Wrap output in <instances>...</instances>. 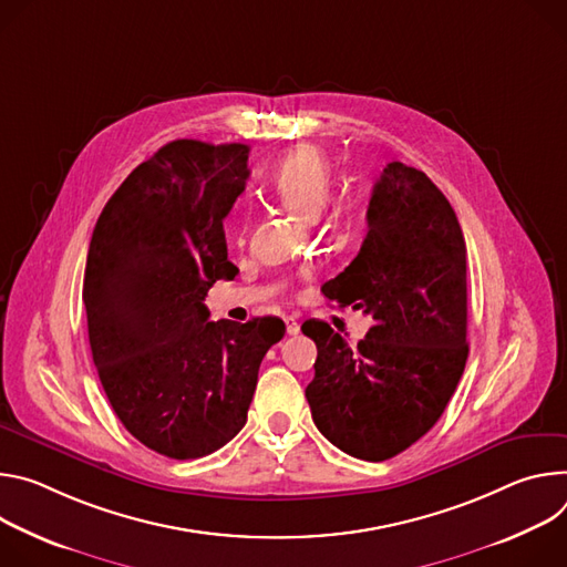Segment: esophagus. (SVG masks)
Instances as JSON below:
<instances>
[{
    "mask_svg": "<svg viewBox=\"0 0 567 567\" xmlns=\"http://www.w3.org/2000/svg\"><path fill=\"white\" fill-rule=\"evenodd\" d=\"M284 322H286L288 336H297L299 333V322L295 318H284Z\"/></svg>",
    "mask_w": 567,
    "mask_h": 567,
    "instance_id": "34e87169",
    "label": "esophagus"
}]
</instances>
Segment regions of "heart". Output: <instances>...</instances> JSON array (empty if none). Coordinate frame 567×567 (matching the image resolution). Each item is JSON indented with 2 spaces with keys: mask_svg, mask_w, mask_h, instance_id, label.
<instances>
[{
  "mask_svg": "<svg viewBox=\"0 0 567 567\" xmlns=\"http://www.w3.org/2000/svg\"><path fill=\"white\" fill-rule=\"evenodd\" d=\"M333 186L331 164L312 146H299L288 153L270 173V194L303 220L318 218L327 207Z\"/></svg>",
  "mask_w": 567,
  "mask_h": 567,
  "instance_id": "heart-1",
  "label": "heart"
}]
</instances>
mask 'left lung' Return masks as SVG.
Wrapping results in <instances>:
<instances>
[{
    "label": "left lung",
    "mask_w": 567,
    "mask_h": 567,
    "mask_svg": "<svg viewBox=\"0 0 567 567\" xmlns=\"http://www.w3.org/2000/svg\"><path fill=\"white\" fill-rule=\"evenodd\" d=\"M367 227L358 257L322 292L373 324L355 347L327 322L301 324L318 344L306 399L333 446L383 462L439 421L464 373L466 243L446 196L401 162L373 184Z\"/></svg>",
    "instance_id": "left-lung-1"
}]
</instances>
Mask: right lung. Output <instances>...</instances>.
Wrapping results in <instances>:
<instances>
[{"mask_svg": "<svg viewBox=\"0 0 567 567\" xmlns=\"http://www.w3.org/2000/svg\"><path fill=\"white\" fill-rule=\"evenodd\" d=\"M249 148L175 140L103 207L83 301L105 396L135 439L171 460L212 455L247 421L277 318L209 322L207 290L234 279L223 218L243 194Z\"/></svg>", "mask_w": 567, "mask_h": 567, "instance_id": "1", "label": "right lung"}]
</instances>
